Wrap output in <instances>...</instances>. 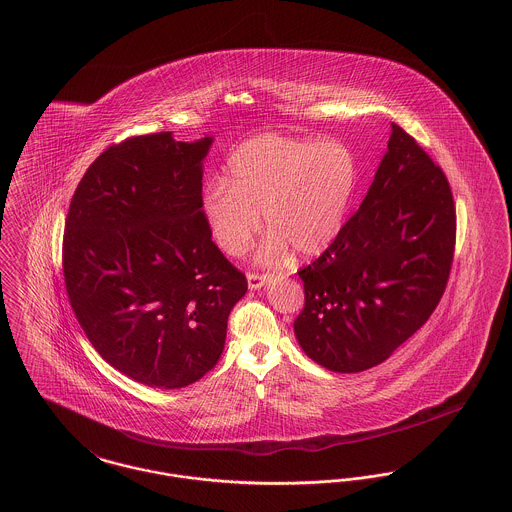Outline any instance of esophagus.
Masks as SVG:
<instances>
[{"label": "esophagus", "mask_w": 512, "mask_h": 512, "mask_svg": "<svg viewBox=\"0 0 512 512\" xmlns=\"http://www.w3.org/2000/svg\"><path fill=\"white\" fill-rule=\"evenodd\" d=\"M271 273H258V271H250L248 273V287L250 289H262L266 283H269Z\"/></svg>", "instance_id": "obj_1"}]
</instances>
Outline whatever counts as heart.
I'll return each instance as SVG.
<instances>
[{"mask_svg":"<svg viewBox=\"0 0 512 512\" xmlns=\"http://www.w3.org/2000/svg\"><path fill=\"white\" fill-rule=\"evenodd\" d=\"M358 177V160L341 140L264 133L231 154L225 181L204 190L202 214L227 256L248 250L264 212L271 235L262 256L281 258L291 246L310 258L341 235Z\"/></svg>","mask_w":512,"mask_h":512,"instance_id":"1","label":"heart"}]
</instances>
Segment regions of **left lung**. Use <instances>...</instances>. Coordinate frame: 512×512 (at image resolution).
<instances>
[{
	"label": "left lung",
	"mask_w": 512,
	"mask_h": 512,
	"mask_svg": "<svg viewBox=\"0 0 512 512\" xmlns=\"http://www.w3.org/2000/svg\"><path fill=\"white\" fill-rule=\"evenodd\" d=\"M457 208L443 169L393 123L387 154L337 241L298 269L302 350L352 374L383 362L430 320L445 293Z\"/></svg>",
	"instance_id": "8db88e82"
}]
</instances>
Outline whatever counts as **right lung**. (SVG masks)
Listing matches in <instances>:
<instances>
[{"label":"right lung","instance_id":"right-lung-1","mask_svg":"<svg viewBox=\"0 0 512 512\" xmlns=\"http://www.w3.org/2000/svg\"><path fill=\"white\" fill-rule=\"evenodd\" d=\"M210 144L171 133L111 144L65 219L63 277L82 331L115 370L150 387L177 389L210 372L248 289L202 214Z\"/></svg>","mask_w":512,"mask_h":512}]
</instances>
